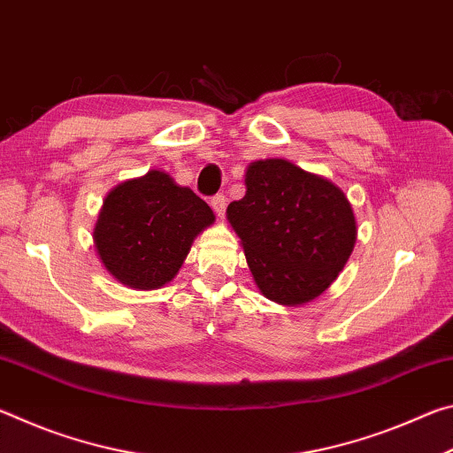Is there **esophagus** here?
<instances>
[{
    "label": "esophagus",
    "instance_id": "1",
    "mask_svg": "<svg viewBox=\"0 0 453 453\" xmlns=\"http://www.w3.org/2000/svg\"><path fill=\"white\" fill-rule=\"evenodd\" d=\"M226 205H227V197L224 194H218L211 197V208H213V211H216L218 218H224Z\"/></svg>",
    "mask_w": 453,
    "mask_h": 453
}]
</instances>
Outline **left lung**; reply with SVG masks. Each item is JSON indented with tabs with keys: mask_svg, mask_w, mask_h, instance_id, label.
<instances>
[{
	"mask_svg": "<svg viewBox=\"0 0 453 453\" xmlns=\"http://www.w3.org/2000/svg\"><path fill=\"white\" fill-rule=\"evenodd\" d=\"M259 291L302 305L332 286L354 251L357 227L343 191L288 159H257L245 196L227 205Z\"/></svg>",
	"mask_w": 453,
	"mask_h": 453,
	"instance_id": "obj_1",
	"label": "left lung"
}]
</instances>
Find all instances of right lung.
Returning <instances> with one entry per match:
<instances>
[{
    "mask_svg": "<svg viewBox=\"0 0 453 453\" xmlns=\"http://www.w3.org/2000/svg\"><path fill=\"white\" fill-rule=\"evenodd\" d=\"M216 221L202 197L170 173L151 170L104 199L94 227L97 256L113 278L134 289H157L175 278L196 235Z\"/></svg>",
    "mask_w": 453,
    "mask_h": 453,
    "instance_id": "1",
    "label": "right lung"
}]
</instances>
